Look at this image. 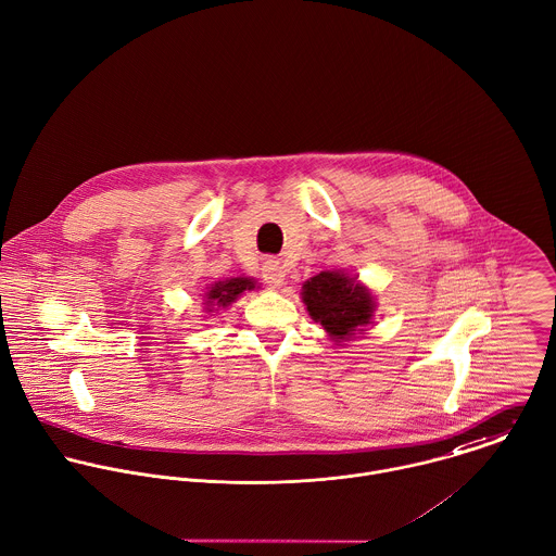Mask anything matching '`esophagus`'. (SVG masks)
I'll list each match as a JSON object with an SVG mask.
<instances>
[{"label": "esophagus", "instance_id": "1", "mask_svg": "<svg viewBox=\"0 0 556 556\" xmlns=\"http://www.w3.org/2000/svg\"><path fill=\"white\" fill-rule=\"evenodd\" d=\"M262 277H264V281H266L270 288H281V286H283V279H286V270H283V266H281L279 260L268 257V260L262 264Z\"/></svg>", "mask_w": 556, "mask_h": 556}]
</instances>
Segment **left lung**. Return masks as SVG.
<instances>
[{
  "label": "left lung",
  "mask_w": 556,
  "mask_h": 556,
  "mask_svg": "<svg viewBox=\"0 0 556 556\" xmlns=\"http://www.w3.org/2000/svg\"><path fill=\"white\" fill-rule=\"evenodd\" d=\"M303 303L309 316L325 327L336 342L362 333L375 316L372 292L340 270H323L303 283Z\"/></svg>",
  "instance_id": "left-lung-1"
}]
</instances>
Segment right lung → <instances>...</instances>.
Segmentation results:
<instances>
[{
  "mask_svg": "<svg viewBox=\"0 0 556 556\" xmlns=\"http://www.w3.org/2000/svg\"><path fill=\"white\" fill-rule=\"evenodd\" d=\"M257 281L251 277H231L225 281H216L212 288H207L205 296H203V305L207 312H218L220 307L231 305L238 296H242V292L247 290H255Z\"/></svg>",
  "mask_w": 556,
  "mask_h": 556,
  "instance_id": "obj_1",
  "label": "right lung"
}]
</instances>
